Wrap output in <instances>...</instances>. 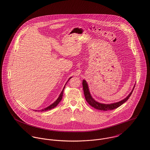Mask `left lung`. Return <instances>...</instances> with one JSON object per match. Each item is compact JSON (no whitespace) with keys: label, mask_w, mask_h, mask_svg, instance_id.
I'll return each instance as SVG.
<instances>
[{"label":"left lung","mask_w":150,"mask_h":150,"mask_svg":"<svg viewBox=\"0 0 150 150\" xmlns=\"http://www.w3.org/2000/svg\"><path fill=\"white\" fill-rule=\"evenodd\" d=\"M82 85H83L84 97H85L86 101L88 103V104L90 106H91L92 107L94 108L95 109H97L100 110H103V111L113 110L115 109H116L118 107L120 106L124 103H125L127 100L129 98L130 96H131V94L133 92V89L134 88V86H135V85L134 86L133 89L131 91V92L129 93V94L126 98H125L124 100H121L119 102H115V103H110V104H105V103H100V102L96 101L92 97V96H91V94L90 93L89 89H88V84L84 79L83 80Z\"/></svg>","instance_id":"left-lung-1"}]
</instances>
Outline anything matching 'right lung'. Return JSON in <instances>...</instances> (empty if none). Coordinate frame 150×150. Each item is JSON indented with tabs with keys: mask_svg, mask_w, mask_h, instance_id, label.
I'll return each mask as SVG.
<instances>
[{
	"mask_svg": "<svg viewBox=\"0 0 150 150\" xmlns=\"http://www.w3.org/2000/svg\"><path fill=\"white\" fill-rule=\"evenodd\" d=\"M71 78H72V77H71V78H69V79L68 80V81L66 82V84H67V82H68V81H69ZM66 84H65V86H64V88H63V90L62 91V92H61V93H60V96H59V97L57 98V99L56 100H55V101H54L52 104H51V105H50L49 106H48V107H47V108H44V109H43L38 110H35V111H38V112H44V111H47V110H50V109H52L54 108V107H56V106L59 104V103L61 101L62 99L63 94V91H64V88H65Z\"/></svg>",
	"mask_w": 150,
	"mask_h": 150,
	"instance_id": "right-lung-1",
	"label": "right lung"
}]
</instances>
